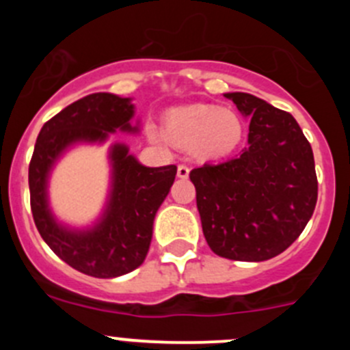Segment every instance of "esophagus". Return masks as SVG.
Returning a JSON list of instances; mask_svg holds the SVG:
<instances>
[{
  "label": "esophagus",
  "instance_id": "obj_1",
  "mask_svg": "<svg viewBox=\"0 0 350 350\" xmlns=\"http://www.w3.org/2000/svg\"><path fill=\"white\" fill-rule=\"evenodd\" d=\"M189 172H191V170H189V166H187V165H178L177 166V177L178 178H187V177H189Z\"/></svg>",
  "mask_w": 350,
  "mask_h": 350
}]
</instances>
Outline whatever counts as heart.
<instances>
[{
  "label": "heart",
  "instance_id": "b5f03b06",
  "mask_svg": "<svg viewBox=\"0 0 350 350\" xmlns=\"http://www.w3.org/2000/svg\"><path fill=\"white\" fill-rule=\"evenodd\" d=\"M165 131L178 145H191L194 156L202 159H219L230 156L243 140L242 119L231 110L212 105H185L168 110ZM152 138L159 137L148 128Z\"/></svg>",
  "mask_w": 350,
  "mask_h": 350
}]
</instances>
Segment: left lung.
I'll return each instance as SVG.
<instances>
[{
	"label": "left lung",
	"instance_id": "obj_1",
	"mask_svg": "<svg viewBox=\"0 0 350 350\" xmlns=\"http://www.w3.org/2000/svg\"><path fill=\"white\" fill-rule=\"evenodd\" d=\"M224 96L250 119L249 145L189 173L203 234L221 258L267 261L295 242L314 213V154L291 113L247 92Z\"/></svg>",
	"mask_w": 350,
	"mask_h": 350
}]
</instances>
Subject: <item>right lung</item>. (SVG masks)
I'll return each mask as SVG.
<instances>
[{
    "label": "right lung",
    "instance_id": "obj_1",
    "mask_svg": "<svg viewBox=\"0 0 350 350\" xmlns=\"http://www.w3.org/2000/svg\"><path fill=\"white\" fill-rule=\"evenodd\" d=\"M131 98L94 92L68 105L43 124L29 163L31 212L40 234L71 268L96 279L120 277L145 261L154 217L168 196L177 166L148 168L126 144H113L110 193L103 213L89 228H71L55 219L49 205V177L66 150L79 144H105L116 131L138 133Z\"/></svg>",
    "mask_w": 350,
    "mask_h": 350
}]
</instances>
